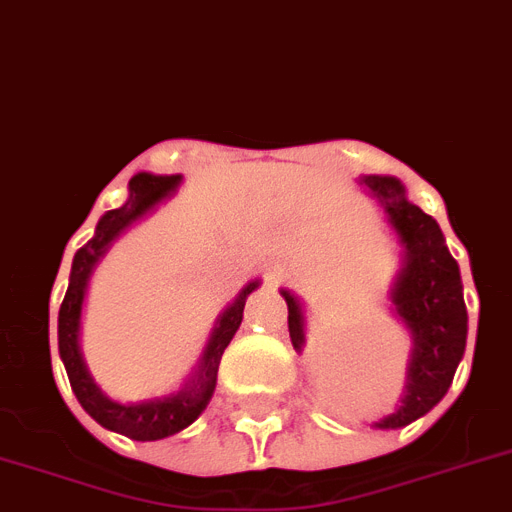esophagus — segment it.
Instances as JSON below:
<instances>
[{
  "instance_id": "esophagus-1",
  "label": "esophagus",
  "mask_w": 512,
  "mask_h": 512,
  "mask_svg": "<svg viewBox=\"0 0 512 512\" xmlns=\"http://www.w3.org/2000/svg\"><path fill=\"white\" fill-rule=\"evenodd\" d=\"M279 272H282V269H279V264H274V266H272V277H277Z\"/></svg>"
}]
</instances>
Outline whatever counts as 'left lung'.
Listing matches in <instances>:
<instances>
[{
  "label": "left lung",
  "instance_id": "1",
  "mask_svg": "<svg viewBox=\"0 0 512 512\" xmlns=\"http://www.w3.org/2000/svg\"><path fill=\"white\" fill-rule=\"evenodd\" d=\"M360 183L381 204L401 246V269L388 290V305L412 339V349L399 404L391 414L373 422L378 430H399L425 417L448 393L458 362L464 357L469 316L461 272L445 246L438 222L409 202L399 178L360 176ZM279 292L287 303L292 347L303 352L305 308L287 287Z\"/></svg>",
  "mask_w": 512,
  "mask_h": 512
}]
</instances>
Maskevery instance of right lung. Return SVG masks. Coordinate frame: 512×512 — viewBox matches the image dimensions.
Masks as SVG:
<instances>
[{"label":"right lung","instance_id":"right-lung-1","mask_svg":"<svg viewBox=\"0 0 512 512\" xmlns=\"http://www.w3.org/2000/svg\"><path fill=\"white\" fill-rule=\"evenodd\" d=\"M181 181L183 176H155V173H137V176L131 178L126 202L103 214L98 225H95L93 238L87 240L85 246L74 253L67 295H64V303L59 308V355L61 362H64V368H67L74 396H77L82 409L98 425H103L106 430L119 432V435H126L131 440H163L170 438V435H176V432L186 430L189 425H194L199 414L207 409L209 399H212L214 386H217V368H220L222 352H225V347L230 344L235 331H238L240 321H243V308H246L248 295L261 285V279L248 282L238 292V298L217 316L202 357H199L196 368L191 370V375L183 381V386L178 391L124 404V401L111 399L95 383L80 349L82 305H85L90 277H93L100 259L108 253V248L131 225H137L147 214L155 212L160 204L168 202L170 196H176Z\"/></svg>","mask_w":512,"mask_h":512}]
</instances>
